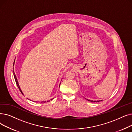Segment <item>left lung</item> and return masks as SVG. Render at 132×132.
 <instances>
[{"label":"left lung","mask_w":132,"mask_h":132,"mask_svg":"<svg viewBox=\"0 0 132 132\" xmlns=\"http://www.w3.org/2000/svg\"><path fill=\"white\" fill-rule=\"evenodd\" d=\"M88 101H89V100H88ZM91 101V102H100V101Z\"/></svg>","instance_id":"1"}]
</instances>
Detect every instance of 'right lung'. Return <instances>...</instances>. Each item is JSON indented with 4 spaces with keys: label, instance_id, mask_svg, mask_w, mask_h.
Returning <instances> with one entry per match:
<instances>
[{
    "label": "right lung",
    "instance_id": "obj_1",
    "mask_svg": "<svg viewBox=\"0 0 132 132\" xmlns=\"http://www.w3.org/2000/svg\"><path fill=\"white\" fill-rule=\"evenodd\" d=\"M14 66V65H13ZM14 72V71H13ZM13 74H14V79H15V82H16V85H17V86L18 87V88H19V90H20V91L21 92V93L22 94V91H21V89H20V87H19V84H18V80H17V79H16V76H15V73H14V72H13Z\"/></svg>",
    "mask_w": 132,
    "mask_h": 132
}]
</instances>
